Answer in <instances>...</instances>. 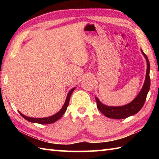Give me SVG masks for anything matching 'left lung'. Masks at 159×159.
I'll return each mask as SVG.
<instances>
[{
	"instance_id": "8db88e82",
	"label": "left lung",
	"mask_w": 159,
	"mask_h": 159,
	"mask_svg": "<svg viewBox=\"0 0 159 159\" xmlns=\"http://www.w3.org/2000/svg\"><path fill=\"white\" fill-rule=\"evenodd\" d=\"M141 51L142 55H144L147 61V72L144 85L142 86L140 92L138 93L136 98L133 101L130 102V103L125 104V105L119 107L105 105V104H102L99 100V99L95 97L98 108L105 116L110 118H114V119H123V118H128L129 116H131L136 114L143 107L145 100H146L147 95L148 93H149L150 88V64L147 56L145 55L142 49Z\"/></svg>"
}]
</instances>
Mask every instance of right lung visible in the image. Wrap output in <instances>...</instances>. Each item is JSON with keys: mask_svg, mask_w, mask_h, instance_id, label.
Masks as SVG:
<instances>
[{"mask_svg": "<svg viewBox=\"0 0 159 159\" xmlns=\"http://www.w3.org/2000/svg\"><path fill=\"white\" fill-rule=\"evenodd\" d=\"M75 88H72V89L69 92L68 95H67V96H66L65 102H64V105L62 107H61V109L57 113H56L55 114L51 116L45 117V118H32V117L26 116L21 114V112H20V111L19 112H20V114H21V116H22L24 118H25L26 120H28V121H29V122L36 123H39V124H50V123H55V121H57V120L60 119V118L62 116L63 114L66 111L67 107H68L69 103L70 98H71V94L74 92Z\"/></svg>", "mask_w": 159, "mask_h": 159, "instance_id": "right-lung-1", "label": "right lung"}]
</instances>
